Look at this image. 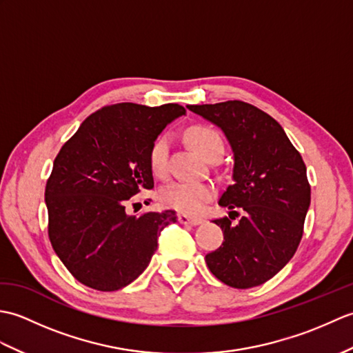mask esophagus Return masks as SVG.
<instances>
[{"label":"esophagus","mask_w":353,"mask_h":353,"mask_svg":"<svg viewBox=\"0 0 353 353\" xmlns=\"http://www.w3.org/2000/svg\"><path fill=\"white\" fill-rule=\"evenodd\" d=\"M177 220H179V223H182V224H188V226H197V224L203 223V220H201V219H197V216H190L186 214H179Z\"/></svg>","instance_id":"34e87169"}]
</instances>
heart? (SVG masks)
Instances as JSON below:
<instances>
[{"instance_id": "obj_1", "label": "heart", "mask_w": 353, "mask_h": 353, "mask_svg": "<svg viewBox=\"0 0 353 353\" xmlns=\"http://www.w3.org/2000/svg\"><path fill=\"white\" fill-rule=\"evenodd\" d=\"M186 141L205 157L206 161H215L224 152V142L221 134L212 127L192 125L186 130ZM168 159V138L162 134L150 147L148 161L152 171L156 176H163L167 172ZM214 196V185L209 181H179L165 186L161 192V201L168 208L176 209L182 214L196 215L201 211L208 200Z\"/></svg>"}]
</instances>
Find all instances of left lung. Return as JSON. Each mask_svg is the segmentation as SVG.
<instances>
[{"label":"left lung","instance_id":"left-lung-1","mask_svg":"<svg viewBox=\"0 0 353 353\" xmlns=\"http://www.w3.org/2000/svg\"><path fill=\"white\" fill-rule=\"evenodd\" d=\"M186 108L219 125L234 152V183L219 201L230 212L214 220L224 241L206 254L208 268L229 287H258L288 264L302 239L311 203L305 162L282 125L249 103ZM235 208L243 216L232 225Z\"/></svg>","mask_w":353,"mask_h":353}]
</instances>
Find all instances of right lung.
I'll return each mask as SVG.
<instances>
[{
  "label": "right lung",
  "instance_id": "add662e5",
  "mask_svg": "<svg viewBox=\"0 0 353 353\" xmlns=\"http://www.w3.org/2000/svg\"><path fill=\"white\" fill-rule=\"evenodd\" d=\"M186 110L168 103L104 106L61 148L45 186L52 249L79 282L99 291L132 283L150 264L174 211H125L127 200L154 186L148 153L159 133Z\"/></svg>",
  "mask_w": 353,
  "mask_h": 353
}]
</instances>
